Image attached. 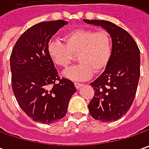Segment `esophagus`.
Here are the masks:
<instances>
[{"label":"esophagus","mask_w":149,"mask_h":149,"mask_svg":"<svg viewBox=\"0 0 149 149\" xmlns=\"http://www.w3.org/2000/svg\"><path fill=\"white\" fill-rule=\"evenodd\" d=\"M74 85H75V88L77 89H79L82 85H83V84H80V83H77V82H75L74 83Z\"/></svg>","instance_id":"34e87169"}]
</instances>
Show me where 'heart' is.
I'll use <instances>...</instances> for the list:
<instances>
[{"label": "heart", "instance_id": "b5f03b06", "mask_svg": "<svg viewBox=\"0 0 149 149\" xmlns=\"http://www.w3.org/2000/svg\"><path fill=\"white\" fill-rule=\"evenodd\" d=\"M65 44L49 41L47 51L55 65L65 69L77 54L76 65L65 72L64 75L73 80L83 81L95 73L105 70L112 56V40L105 31H95L89 28L70 31L63 36Z\"/></svg>", "mask_w": 149, "mask_h": 149}]
</instances>
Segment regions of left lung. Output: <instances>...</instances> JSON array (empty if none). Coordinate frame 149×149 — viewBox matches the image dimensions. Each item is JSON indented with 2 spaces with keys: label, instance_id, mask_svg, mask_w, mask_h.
Masks as SVG:
<instances>
[{
  "label": "left lung",
  "instance_id": "left-lung-1",
  "mask_svg": "<svg viewBox=\"0 0 149 149\" xmlns=\"http://www.w3.org/2000/svg\"><path fill=\"white\" fill-rule=\"evenodd\" d=\"M105 29L112 39V56L104 71L90 84L95 95L89 113L102 122L117 120L129 111L140 76V51L129 33L110 21L84 20Z\"/></svg>",
  "mask_w": 149,
  "mask_h": 149
}]
</instances>
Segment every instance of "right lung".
I'll return each mask as SVG.
<instances>
[{
    "label": "right lung",
    "mask_w": 149,
    "mask_h": 149,
    "mask_svg": "<svg viewBox=\"0 0 149 149\" xmlns=\"http://www.w3.org/2000/svg\"><path fill=\"white\" fill-rule=\"evenodd\" d=\"M66 24L59 20L34 25L17 40L10 54L15 97L21 109L36 122L52 123L62 118L76 91L71 80L59 77L47 51L49 40Z\"/></svg>",
    "instance_id": "obj_1"
}]
</instances>
